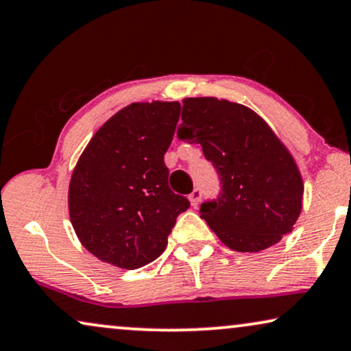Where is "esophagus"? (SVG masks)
I'll return each mask as SVG.
<instances>
[{"mask_svg":"<svg viewBox=\"0 0 351 351\" xmlns=\"http://www.w3.org/2000/svg\"><path fill=\"white\" fill-rule=\"evenodd\" d=\"M200 199H202V191H200V188H195L193 193L189 194L191 205H193V207H197L199 202H200Z\"/></svg>","mask_w":351,"mask_h":351,"instance_id":"34e87169","label":"esophagus"}]
</instances>
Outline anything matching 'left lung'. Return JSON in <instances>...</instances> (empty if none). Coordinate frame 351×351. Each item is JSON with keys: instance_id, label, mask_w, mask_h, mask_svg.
<instances>
[{"instance_id": "8db88e82", "label": "left lung", "mask_w": 351, "mask_h": 351, "mask_svg": "<svg viewBox=\"0 0 351 351\" xmlns=\"http://www.w3.org/2000/svg\"><path fill=\"white\" fill-rule=\"evenodd\" d=\"M181 141L197 143L218 173L219 194L200 205L223 244L260 252L292 231L303 181L291 152L249 107L217 97H186Z\"/></svg>"}]
</instances>
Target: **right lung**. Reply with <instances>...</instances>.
<instances>
[{"label":"right lung","instance_id":"1","mask_svg":"<svg viewBox=\"0 0 351 351\" xmlns=\"http://www.w3.org/2000/svg\"><path fill=\"white\" fill-rule=\"evenodd\" d=\"M180 102H134L117 112L88 144L69 186L70 221L88 252L136 269L162 255L184 195L168 186L163 156L180 120Z\"/></svg>","mask_w":351,"mask_h":351}]
</instances>
